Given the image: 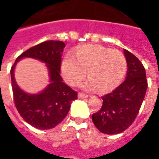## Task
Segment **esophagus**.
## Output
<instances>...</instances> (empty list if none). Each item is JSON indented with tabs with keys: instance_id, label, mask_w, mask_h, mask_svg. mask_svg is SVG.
Returning <instances> with one entry per match:
<instances>
[{
	"instance_id": "34e87169",
	"label": "esophagus",
	"mask_w": 159,
	"mask_h": 159,
	"mask_svg": "<svg viewBox=\"0 0 159 159\" xmlns=\"http://www.w3.org/2000/svg\"><path fill=\"white\" fill-rule=\"evenodd\" d=\"M87 97H88L87 95L82 94V93H79V94H78V98H80V99H82V98H87Z\"/></svg>"
}]
</instances>
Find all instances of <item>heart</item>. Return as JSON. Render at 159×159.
<instances>
[{"mask_svg":"<svg viewBox=\"0 0 159 159\" xmlns=\"http://www.w3.org/2000/svg\"><path fill=\"white\" fill-rule=\"evenodd\" d=\"M126 69L127 62L123 53L93 44L77 48L75 57L67 53L61 64L62 77L68 84H79L87 70L90 79L85 83V88L89 91L98 88L103 93L113 91L120 84Z\"/></svg>","mask_w":159,"mask_h":159,"instance_id":"heart-1","label":"heart"}]
</instances>
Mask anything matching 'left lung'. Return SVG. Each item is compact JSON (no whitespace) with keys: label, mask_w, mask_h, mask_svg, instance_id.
<instances>
[{"label":"left lung","mask_w":159,"mask_h":159,"mask_svg":"<svg viewBox=\"0 0 159 159\" xmlns=\"http://www.w3.org/2000/svg\"><path fill=\"white\" fill-rule=\"evenodd\" d=\"M124 53L128 67L126 79L111 93L102 97V108L92 116L96 127L106 134L122 133L132 125L148 87L142 62L126 49Z\"/></svg>","instance_id":"obj_1"}]
</instances>
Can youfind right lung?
Masks as SVG:
<instances>
[{
  "label": "right lung",
  "instance_id": "obj_1",
  "mask_svg": "<svg viewBox=\"0 0 159 159\" xmlns=\"http://www.w3.org/2000/svg\"><path fill=\"white\" fill-rule=\"evenodd\" d=\"M65 43L48 40L21 53L11 67V86L17 111L30 125L39 129L54 128L67 116L71 104L77 99V92L62 82L60 76L61 57ZM24 57H32L46 63L51 83L39 94H29L17 85L13 76L16 63Z\"/></svg>",
  "mask_w": 159,
  "mask_h": 159
}]
</instances>
